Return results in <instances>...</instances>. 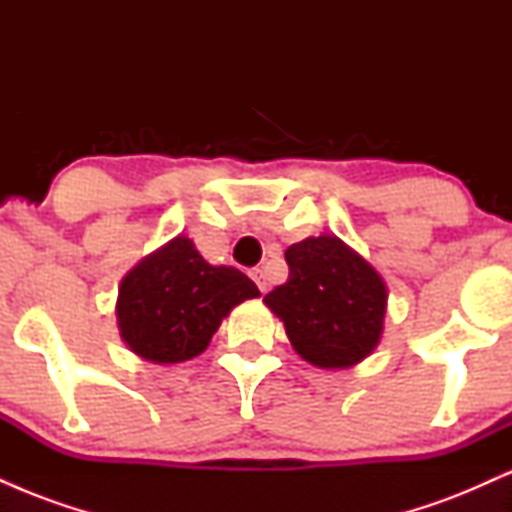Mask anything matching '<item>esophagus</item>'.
<instances>
[{
    "label": "esophagus",
    "instance_id": "obj_1",
    "mask_svg": "<svg viewBox=\"0 0 512 512\" xmlns=\"http://www.w3.org/2000/svg\"><path fill=\"white\" fill-rule=\"evenodd\" d=\"M250 276H252V279H255V284L260 286V291H262V293H267V291H269V279H267V272H264L262 267L252 269Z\"/></svg>",
    "mask_w": 512,
    "mask_h": 512
}]
</instances>
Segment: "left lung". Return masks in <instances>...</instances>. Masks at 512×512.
Wrapping results in <instances>:
<instances>
[{"mask_svg": "<svg viewBox=\"0 0 512 512\" xmlns=\"http://www.w3.org/2000/svg\"><path fill=\"white\" fill-rule=\"evenodd\" d=\"M289 281L264 296L303 361L325 370L361 363L385 330L387 286L342 238L322 233L286 250Z\"/></svg>", "mask_w": 512, "mask_h": 512, "instance_id": "left-lung-1", "label": "left lung"}]
</instances>
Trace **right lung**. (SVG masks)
<instances>
[{"instance_id":"1","label":"right lung","mask_w":512,"mask_h":512,"mask_svg":"<svg viewBox=\"0 0 512 512\" xmlns=\"http://www.w3.org/2000/svg\"><path fill=\"white\" fill-rule=\"evenodd\" d=\"M260 289L236 267L209 264L187 236L146 255L120 281L115 315L132 354L158 366L207 349L223 317Z\"/></svg>"}]
</instances>
